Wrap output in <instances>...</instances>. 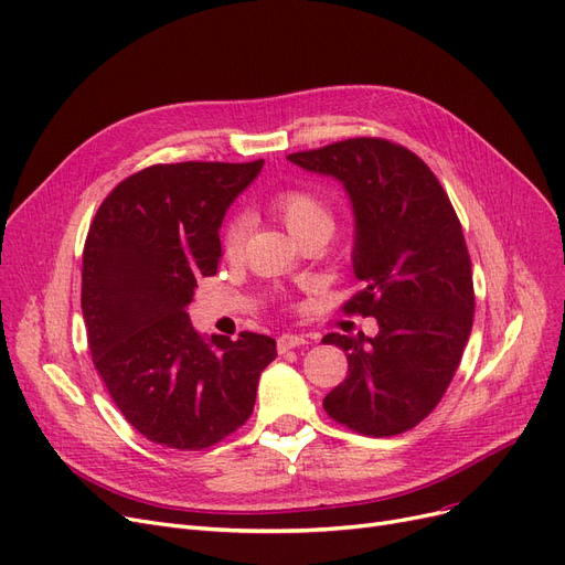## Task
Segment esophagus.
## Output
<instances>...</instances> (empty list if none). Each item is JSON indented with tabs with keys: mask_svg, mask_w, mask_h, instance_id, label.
Returning <instances> with one entry per match:
<instances>
[{
	"mask_svg": "<svg viewBox=\"0 0 565 565\" xmlns=\"http://www.w3.org/2000/svg\"><path fill=\"white\" fill-rule=\"evenodd\" d=\"M302 344H307V338L305 335H294V332H284V335H279V340H277L279 353H286V351L302 347Z\"/></svg>",
	"mask_w": 565,
	"mask_h": 565,
	"instance_id": "34e87169",
	"label": "esophagus"
}]
</instances>
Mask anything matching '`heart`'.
<instances>
[{"instance_id": "b5f03b06", "label": "heart", "mask_w": 565, "mask_h": 565, "mask_svg": "<svg viewBox=\"0 0 565 565\" xmlns=\"http://www.w3.org/2000/svg\"><path fill=\"white\" fill-rule=\"evenodd\" d=\"M269 209L284 221L288 233L296 239L307 233H315V230H326V233L332 230L330 206L319 195L305 191V188H288V191H279L277 195H271ZM244 239H246V221L235 218L227 225L225 237H223L225 256L230 258L239 256Z\"/></svg>"}]
</instances>
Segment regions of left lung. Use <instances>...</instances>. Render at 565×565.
<instances>
[{
	"mask_svg": "<svg viewBox=\"0 0 565 565\" xmlns=\"http://www.w3.org/2000/svg\"><path fill=\"white\" fill-rule=\"evenodd\" d=\"M307 172L342 183L353 209V275L344 305L377 319L374 338L328 332L347 353V380L323 407L351 430L388 437L414 428L443 401L472 330V265L440 181L405 146L359 137L290 153Z\"/></svg>",
	"mask_w": 565,
	"mask_h": 565,
	"instance_id": "1",
	"label": "left lung"
}]
</instances>
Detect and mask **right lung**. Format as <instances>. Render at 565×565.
I'll return each instance as SVG.
<instances>
[{
  "label": "right lung",
  "instance_id": "right-lung-1",
  "mask_svg": "<svg viewBox=\"0 0 565 565\" xmlns=\"http://www.w3.org/2000/svg\"><path fill=\"white\" fill-rule=\"evenodd\" d=\"M254 162L153 164L104 200L83 248L81 309L93 363L146 440L198 451L254 412L277 342L256 332L204 338L188 317L198 279L214 277L227 206Z\"/></svg>",
  "mask_w": 565,
  "mask_h": 565
}]
</instances>
